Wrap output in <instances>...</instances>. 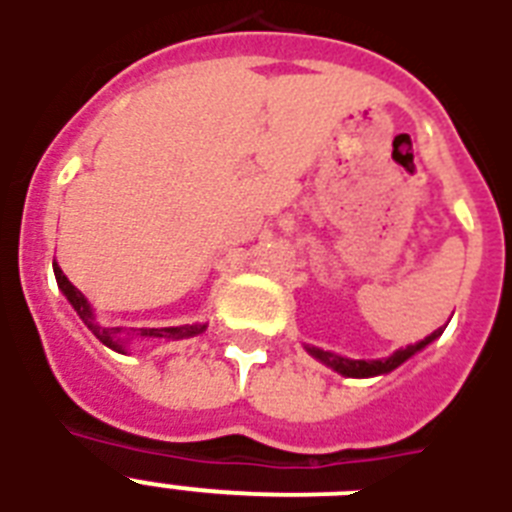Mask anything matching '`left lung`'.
I'll list each match as a JSON object with an SVG mask.
<instances>
[{
    "mask_svg": "<svg viewBox=\"0 0 512 512\" xmlns=\"http://www.w3.org/2000/svg\"><path fill=\"white\" fill-rule=\"evenodd\" d=\"M441 332H444V327L436 329V332L425 337V340L414 342V345H406V348L396 350L393 356L374 358V361H356V358L337 356V353H329V350H321V348H305V350H308L313 358H319L321 364L332 366V369H335V372H340L342 377H377V374L393 372L396 366L404 364L406 358H412L417 350H422L425 345H430V342L436 340V337H441Z\"/></svg>",
    "mask_w": 512,
    "mask_h": 512,
    "instance_id": "left-lung-1",
    "label": "left lung"
}]
</instances>
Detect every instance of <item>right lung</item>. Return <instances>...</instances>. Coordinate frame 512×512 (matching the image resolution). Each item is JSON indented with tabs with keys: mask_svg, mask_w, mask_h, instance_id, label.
Wrapping results in <instances>:
<instances>
[{
	"mask_svg": "<svg viewBox=\"0 0 512 512\" xmlns=\"http://www.w3.org/2000/svg\"><path fill=\"white\" fill-rule=\"evenodd\" d=\"M52 271H55V279H58L60 292L66 295V300L74 305V311L79 313V319L87 324L92 335L98 337L103 345H108L116 353H127V342L130 337H140V340H183V337L201 335L207 324H185V327H159V329H122V327H100L95 321V313H92L87 297L79 292V289L71 284V281L63 276V271L58 268V263H52Z\"/></svg>",
	"mask_w": 512,
	"mask_h": 512,
	"instance_id": "add662e5",
	"label": "right lung"
}]
</instances>
